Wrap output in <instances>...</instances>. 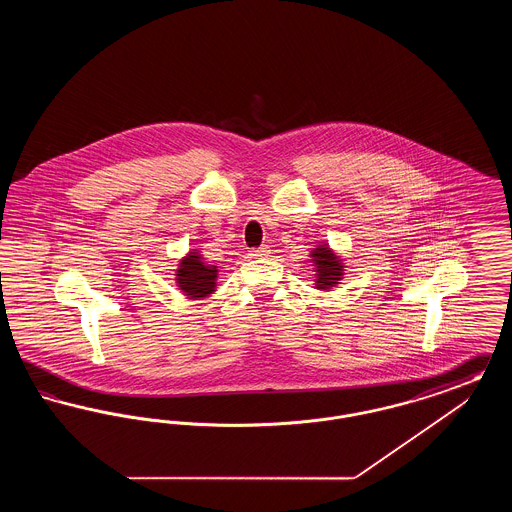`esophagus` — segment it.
I'll return each instance as SVG.
<instances>
[{
	"label": "esophagus",
	"instance_id": "1",
	"mask_svg": "<svg viewBox=\"0 0 512 512\" xmlns=\"http://www.w3.org/2000/svg\"><path fill=\"white\" fill-rule=\"evenodd\" d=\"M268 253H270V249H268L267 245H263V247H259V249H253V251L249 253V257H253V259H263V257H267Z\"/></svg>",
	"mask_w": 512,
	"mask_h": 512
}]
</instances>
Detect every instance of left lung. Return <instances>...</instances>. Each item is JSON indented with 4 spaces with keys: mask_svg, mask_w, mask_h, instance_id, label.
Wrapping results in <instances>:
<instances>
[{
    "mask_svg": "<svg viewBox=\"0 0 512 512\" xmlns=\"http://www.w3.org/2000/svg\"><path fill=\"white\" fill-rule=\"evenodd\" d=\"M309 263H313L315 272V288L322 292H330L343 280L345 265L340 255L328 244H320L311 251Z\"/></svg>",
    "mask_w": 512,
    "mask_h": 512,
    "instance_id": "obj_1",
    "label": "left lung"
}]
</instances>
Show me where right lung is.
I'll return each instance as SVG.
<instances>
[{
  "mask_svg": "<svg viewBox=\"0 0 512 512\" xmlns=\"http://www.w3.org/2000/svg\"><path fill=\"white\" fill-rule=\"evenodd\" d=\"M176 286L186 295V299H203L217 292L219 267L207 265L197 249L188 251L176 268Z\"/></svg>",
  "mask_w": 512,
  "mask_h": 512,
  "instance_id": "add662e5",
  "label": "right lung"
}]
</instances>
